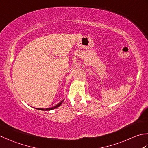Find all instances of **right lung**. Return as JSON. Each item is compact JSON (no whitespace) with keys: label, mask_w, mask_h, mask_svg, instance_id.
<instances>
[{"label":"right lung","mask_w":148,"mask_h":148,"mask_svg":"<svg viewBox=\"0 0 148 148\" xmlns=\"http://www.w3.org/2000/svg\"><path fill=\"white\" fill-rule=\"evenodd\" d=\"M63 101H64V99H63V101H61V102H60V103H59L58 104H57V105H56V106H54V107H52V108H36V109H38V110H54V109H55V108H56L57 107L60 106L61 105H62V103L63 102Z\"/></svg>","instance_id":"add662e5"}]
</instances>
